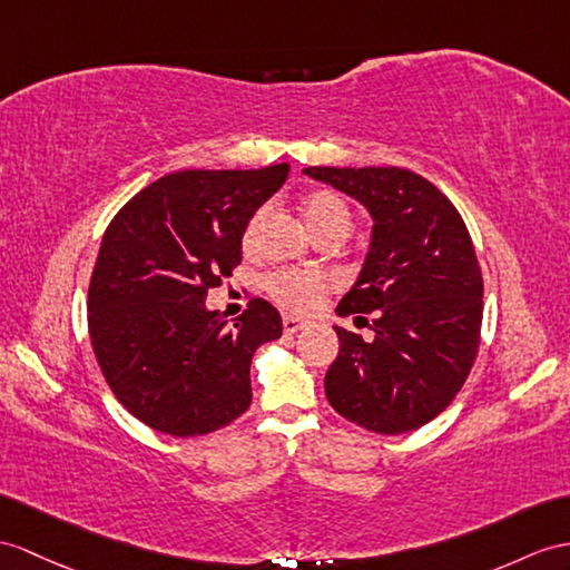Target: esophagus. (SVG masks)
Masks as SVG:
<instances>
[{"mask_svg": "<svg viewBox=\"0 0 570 570\" xmlns=\"http://www.w3.org/2000/svg\"><path fill=\"white\" fill-rule=\"evenodd\" d=\"M307 326H309V322H304V318H299V316H283L285 333H297Z\"/></svg>", "mask_w": 570, "mask_h": 570, "instance_id": "34e87169", "label": "esophagus"}]
</instances>
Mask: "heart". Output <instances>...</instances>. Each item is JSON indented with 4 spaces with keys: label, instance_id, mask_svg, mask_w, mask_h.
<instances>
[{
    "label": "heart",
    "instance_id": "obj_1",
    "mask_svg": "<svg viewBox=\"0 0 570 570\" xmlns=\"http://www.w3.org/2000/svg\"><path fill=\"white\" fill-rule=\"evenodd\" d=\"M302 215H304V222H307L309 232L314 234V239L324 237V234H336V232L348 234L353 225V213L348 203L333 190L312 193V196L302 205ZM261 219H263V213H256L252 219H248V225L244 229L246 248L254 244ZM266 289L275 302L283 304V307L295 309V312H309L324 299L328 283L322 275L275 271L266 277Z\"/></svg>",
    "mask_w": 570,
    "mask_h": 570
}]
</instances>
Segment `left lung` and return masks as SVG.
<instances>
[{
    "label": "left lung",
    "mask_w": 570,
    "mask_h": 570,
    "mask_svg": "<svg viewBox=\"0 0 570 570\" xmlns=\"http://www.w3.org/2000/svg\"><path fill=\"white\" fill-rule=\"evenodd\" d=\"M304 174L363 203L374 222L363 271L336 307L355 324L370 314L374 338L336 328L328 404L372 433H409L452 404L476 360L483 277L469 229L445 193L409 169Z\"/></svg>",
    "instance_id": "1"
}]
</instances>
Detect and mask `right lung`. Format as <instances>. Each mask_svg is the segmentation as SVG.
<instances>
[{
    "label": "right lung",
    "instance_id": "add662e5",
    "mask_svg": "<svg viewBox=\"0 0 570 570\" xmlns=\"http://www.w3.org/2000/svg\"><path fill=\"white\" fill-rule=\"evenodd\" d=\"M287 171L166 174L110 219L89 283V336L110 392L159 433H213L252 406V357L283 336V318L256 297L229 328L205 297L242 263L248 219Z\"/></svg>",
    "mask_w": 570,
    "mask_h": 570
}]
</instances>
